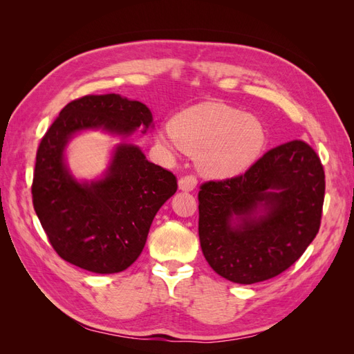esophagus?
I'll return each instance as SVG.
<instances>
[{
	"mask_svg": "<svg viewBox=\"0 0 354 354\" xmlns=\"http://www.w3.org/2000/svg\"><path fill=\"white\" fill-rule=\"evenodd\" d=\"M198 185V180L195 176H185L178 180V187L185 192H192Z\"/></svg>",
	"mask_w": 354,
	"mask_h": 354,
	"instance_id": "1",
	"label": "esophagus"
}]
</instances>
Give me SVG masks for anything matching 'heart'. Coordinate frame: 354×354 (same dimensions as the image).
<instances>
[{"label": "heart", "instance_id": "b5f03b06", "mask_svg": "<svg viewBox=\"0 0 354 354\" xmlns=\"http://www.w3.org/2000/svg\"><path fill=\"white\" fill-rule=\"evenodd\" d=\"M167 151L198 155L202 173L232 177L243 173L263 153L267 136L255 116L232 106L205 102L177 113L169 130L158 136Z\"/></svg>", "mask_w": 354, "mask_h": 354}]
</instances>
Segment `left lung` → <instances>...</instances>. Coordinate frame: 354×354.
I'll use <instances>...</instances> for the list:
<instances>
[{
  "mask_svg": "<svg viewBox=\"0 0 354 354\" xmlns=\"http://www.w3.org/2000/svg\"><path fill=\"white\" fill-rule=\"evenodd\" d=\"M325 173L301 140L270 149L238 177L199 190V241L212 270L251 285L291 267L320 227Z\"/></svg>",
  "mask_w": 354,
  "mask_h": 354,
  "instance_id": "left-lung-1",
  "label": "left lung"
}]
</instances>
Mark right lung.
Listing matches in <instances>:
<instances>
[{
    "label": "right lung",
    "mask_w": 354,
    "mask_h": 354,
    "mask_svg": "<svg viewBox=\"0 0 354 354\" xmlns=\"http://www.w3.org/2000/svg\"><path fill=\"white\" fill-rule=\"evenodd\" d=\"M146 104L120 94L84 95L68 103L42 137L37 152L32 202L41 226L63 260L93 273L128 269L142 254L159 208L176 194L171 171L149 162L142 149H113L102 178L78 181L65 151L81 131L128 137L152 127Z\"/></svg>",
    "instance_id": "right-lung-1"
}]
</instances>
